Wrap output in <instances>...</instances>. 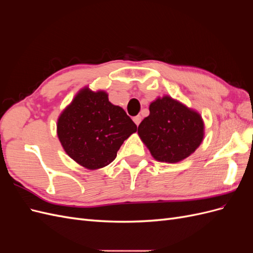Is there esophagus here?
Returning a JSON list of instances; mask_svg holds the SVG:
<instances>
[{
    "label": "esophagus",
    "instance_id": "obj_1",
    "mask_svg": "<svg viewBox=\"0 0 253 253\" xmlns=\"http://www.w3.org/2000/svg\"><path fill=\"white\" fill-rule=\"evenodd\" d=\"M133 120H134V122L136 124V126H139V124L141 122V116H139V115H137V116H135L133 118Z\"/></svg>",
    "mask_w": 253,
    "mask_h": 253
}]
</instances>
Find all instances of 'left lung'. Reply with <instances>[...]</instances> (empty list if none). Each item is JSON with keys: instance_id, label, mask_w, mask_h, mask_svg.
<instances>
[{"instance_id": "8db88e82", "label": "left lung", "mask_w": 253, "mask_h": 253, "mask_svg": "<svg viewBox=\"0 0 253 253\" xmlns=\"http://www.w3.org/2000/svg\"><path fill=\"white\" fill-rule=\"evenodd\" d=\"M138 134L153 157L173 164L200 147L204 124L200 114L166 96L150 104V115L141 121Z\"/></svg>"}]
</instances>
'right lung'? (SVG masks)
Segmentation results:
<instances>
[{
  "label": "right lung",
  "mask_w": 253,
  "mask_h": 253,
  "mask_svg": "<svg viewBox=\"0 0 253 253\" xmlns=\"http://www.w3.org/2000/svg\"><path fill=\"white\" fill-rule=\"evenodd\" d=\"M58 137L75 162L90 170L111 164L121 144L137 131L124 109L104 91L82 89L58 120Z\"/></svg>",
  "instance_id": "1"
}]
</instances>
